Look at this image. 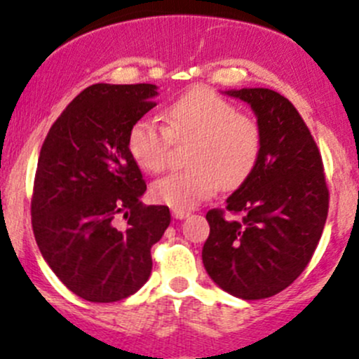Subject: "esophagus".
I'll use <instances>...</instances> for the list:
<instances>
[{"label": "esophagus", "mask_w": 359, "mask_h": 359, "mask_svg": "<svg viewBox=\"0 0 359 359\" xmlns=\"http://www.w3.org/2000/svg\"><path fill=\"white\" fill-rule=\"evenodd\" d=\"M188 215H190V212H187V210H176V209H172V217H175V219H187Z\"/></svg>", "instance_id": "1"}]
</instances>
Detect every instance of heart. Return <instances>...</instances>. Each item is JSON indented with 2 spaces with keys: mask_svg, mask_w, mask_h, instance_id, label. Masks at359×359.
Masks as SVG:
<instances>
[{
  "mask_svg": "<svg viewBox=\"0 0 359 359\" xmlns=\"http://www.w3.org/2000/svg\"><path fill=\"white\" fill-rule=\"evenodd\" d=\"M164 123L144 116L128 132L133 161L149 172L168 164L172 138H195L188 156L190 169L154 181L152 196L176 210L194 209L219 187L236 188L252 175L260 157L262 130L253 118L207 87H194L163 113Z\"/></svg>",
  "mask_w": 359,
  "mask_h": 359,
  "instance_id": "obj_1",
  "label": "heart"
}]
</instances>
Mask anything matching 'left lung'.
I'll return each instance as SVG.
<instances>
[{
    "mask_svg": "<svg viewBox=\"0 0 359 359\" xmlns=\"http://www.w3.org/2000/svg\"><path fill=\"white\" fill-rule=\"evenodd\" d=\"M224 94L252 107L262 150L252 175L226 200V209L241 219L207 212L203 267L236 298H271L304 271L322 236L329 212L322 157L303 118L279 92L257 87Z\"/></svg>",
    "mask_w": 359,
    "mask_h": 359,
    "instance_id": "left-lung-1",
    "label": "left lung"
}]
</instances>
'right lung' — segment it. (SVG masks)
Returning <instances> with one entry per match:
<instances>
[{
  "label": "right lung",
  "instance_id": "1",
  "mask_svg": "<svg viewBox=\"0 0 359 359\" xmlns=\"http://www.w3.org/2000/svg\"><path fill=\"white\" fill-rule=\"evenodd\" d=\"M157 94L152 83L87 87L42 144L34 236L57 279L87 302H119L144 286L150 248L171 222L165 205L140 202L147 184L128 150L130 128L156 106Z\"/></svg>",
  "mask_w": 359,
  "mask_h": 359
}]
</instances>
